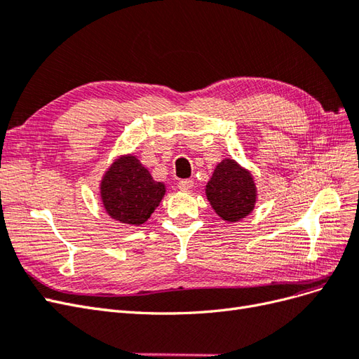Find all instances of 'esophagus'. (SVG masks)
I'll list each match as a JSON object with an SVG mask.
<instances>
[{
  "label": "esophagus",
  "mask_w": 359,
  "mask_h": 359,
  "mask_svg": "<svg viewBox=\"0 0 359 359\" xmlns=\"http://www.w3.org/2000/svg\"><path fill=\"white\" fill-rule=\"evenodd\" d=\"M178 187L182 191H189L193 187V181L191 180H180L178 182Z\"/></svg>",
  "instance_id": "1"
}]
</instances>
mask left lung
Returning a JSON list of instances; mask_svg holds the SVG:
<instances>
[{"mask_svg": "<svg viewBox=\"0 0 359 359\" xmlns=\"http://www.w3.org/2000/svg\"><path fill=\"white\" fill-rule=\"evenodd\" d=\"M205 191L214 211L226 222L244 219L256 203L253 177L231 158L219 163Z\"/></svg>", "mask_w": 359, "mask_h": 359, "instance_id": "left-lung-1", "label": "left lung"}]
</instances>
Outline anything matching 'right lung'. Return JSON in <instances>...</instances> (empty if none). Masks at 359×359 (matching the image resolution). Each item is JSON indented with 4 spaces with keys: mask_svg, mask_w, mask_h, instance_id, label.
I'll use <instances>...</instances> for the list:
<instances>
[{
    "mask_svg": "<svg viewBox=\"0 0 359 359\" xmlns=\"http://www.w3.org/2000/svg\"><path fill=\"white\" fill-rule=\"evenodd\" d=\"M100 190L106 212L118 222L136 226L149 219L166 193L165 184L154 181L133 156L114 161Z\"/></svg>",
    "mask_w": 359,
    "mask_h": 359,
    "instance_id": "right-lung-1",
    "label": "right lung"
}]
</instances>
